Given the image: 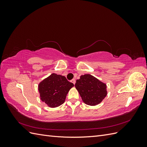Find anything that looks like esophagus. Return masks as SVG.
Wrapping results in <instances>:
<instances>
[{
    "mask_svg": "<svg viewBox=\"0 0 147 147\" xmlns=\"http://www.w3.org/2000/svg\"><path fill=\"white\" fill-rule=\"evenodd\" d=\"M71 82H72V83L74 84H75V82H76V81H75V79H72V80H71Z\"/></svg>",
    "mask_w": 147,
    "mask_h": 147,
    "instance_id": "34e87169",
    "label": "esophagus"
}]
</instances>
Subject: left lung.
Here are the masks:
<instances>
[{
  "label": "left lung",
  "mask_w": 147,
  "mask_h": 147,
  "mask_svg": "<svg viewBox=\"0 0 147 147\" xmlns=\"http://www.w3.org/2000/svg\"><path fill=\"white\" fill-rule=\"evenodd\" d=\"M75 86L84 103L89 105L100 104L107 94L106 84L90 74L80 76Z\"/></svg>",
  "instance_id": "obj_1"
}]
</instances>
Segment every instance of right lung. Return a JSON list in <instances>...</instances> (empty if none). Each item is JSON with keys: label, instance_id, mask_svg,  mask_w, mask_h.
Masks as SVG:
<instances>
[{"label": "right lung", "instance_id": "right-lung-1", "mask_svg": "<svg viewBox=\"0 0 147 147\" xmlns=\"http://www.w3.org/2000/svg\"><path fill=\"white\" fill-rule=\"evenodd\" d=\"M74 86L64 76L52 74L39 83L40 97L50 107H57L65 102L67 94Z\"/></svg>", "mask_w": 147, "mask_h": 147}]
</instances>
